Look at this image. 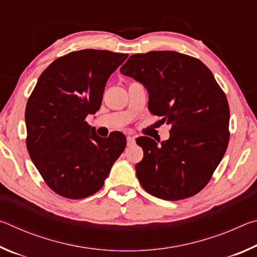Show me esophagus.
I'll use <instances>...</instances> for the list:
<instances>
[{
	"instance_id": "34e87169",
	"label": "esophagus",
	"mask_w": 257,
	"mask_h": 257,
	"mask_svg": "<svg viewBox=\"0 0 257 257\" xmlns=\"http://www.w3.org/2000/svg\"><path fill=\"white\" fill-rule=\"evenodd\" d=\"M135 143H136V141H135V137H133V136H127V145H128V146L135 145Z\"/></svg>"
}]
</instances>
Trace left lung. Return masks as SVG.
I'll list each match as a JSON object with an SVG mask.
<instances>
[{"mask_svg": "<svg viewBox=\"0 0 257 257\" xmlns=\"http://www.w3.org/2000/svg\"><path fill=\"white\" fill-rule=\"evenodd\" d=\"M120 72L150 94L149 110L171 125L170 138L156 144L141 137L144 158L136 175L147 193L179 201L199 193L222 160L229 143V104L202 61L173 51L130 56Z\"/></svg>", "mask_w": 257, "mask_h": 257, "instance_id": "obj_1", "label": "left lung"}]
</instances>
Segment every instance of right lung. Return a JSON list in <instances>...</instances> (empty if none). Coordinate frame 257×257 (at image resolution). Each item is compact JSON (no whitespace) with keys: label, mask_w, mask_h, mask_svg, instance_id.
Masks as SVG:
<instances>
[{"label":"right lung","mask_w":257,"mask_h":257,"mask_svg":"<svg viewBox=\"0 0 257 257\" xmlns=\"http://www.w3.org/2000/svg\"><path fill=\"white\" fill-rule=\"evenodd\" d=\"M127 58L105 50L70 52L43 71L30 94L26 145L45 184L60 196L96 193L124 150L123 134L102 138L85 120L99 110L108 77Z\"/></svg>","instance_id":"obj_1"}]
</instances>
